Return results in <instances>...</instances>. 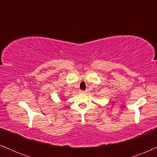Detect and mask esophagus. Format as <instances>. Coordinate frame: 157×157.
<instances>
[{"instance_id":"obj_1","label":"esophagus","mask_w":157,"mask_h":157,"mask_svg":"<svg viewBox=\"0 0 157 157\" xmlns=\"http://www.w3.org/2000/svg\"><path fill=\"white\" fill-rule=\"evenodd\" d=\"M80 93L81 94H85V93H86V91H85V90H80Z\"/></svg>"}]
</instances>
